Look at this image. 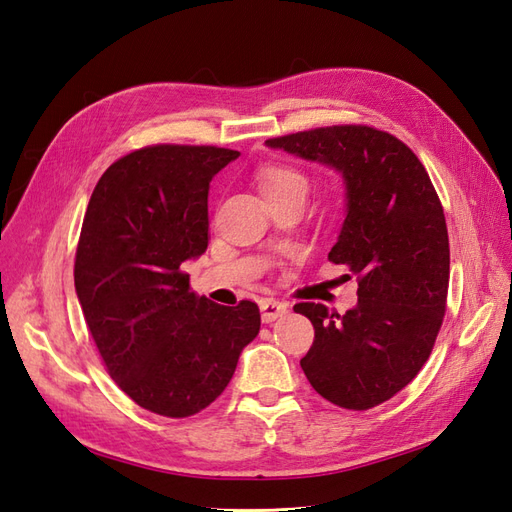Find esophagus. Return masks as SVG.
Masks as SVG:
<instances>
[{
	"instance_id": "1",
	"label": "esophagus",
	"mask_w": 512,
	"mask_h": 512,
	"mask_svg": "<svg viewBox=\"0 0 512 512\" xmlns=\"http://www.w3.org/2000/svg\"><path fill=\"white\" fill-rule=\"evenodd\" d=\"M260 312H262V322H273V320L288 314V305L282 301H275V299H262Z\"/></svg>"
}]
</instances>
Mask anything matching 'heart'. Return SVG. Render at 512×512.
<instances>
[{
  "instance_id": "1",
  "label": "heart",
  "mask_w": 512,
  "mask_h": 512,
  "mask_svg": "<svg viewBox=\"0 0 512 512\" xmlns=\"http://www.w3.org/2000/svg\"><path fill=\"white\" fill-rule=\"evenodd\" d=\"M258 188L265 198L305 196L309 181L299 168L288 164H262L256 173Z\"/></svg>"
}]
</instances>
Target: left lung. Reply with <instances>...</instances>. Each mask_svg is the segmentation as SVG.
<instances>
[{
    "mask_svg": "<svg viewBox=\"0 0 512 512\" xmlns=\"http://www.w3.org/2000/svg\"><path fill=\"white\" fill-rule=\"evenodd\" d=\"M265 145L344 179L346 220L329 260L356 277L359 301L346 314L294 305L316 331L301 367L331 404L374 408L414 380L442 327L451 252L436 188L408 145L369 126L316 128Z\"/></svg>",
    "mask_w": 512,
    "mask_h": 512,
    "instance_id": "1",
    "label": "left lung"
}]
</instances>
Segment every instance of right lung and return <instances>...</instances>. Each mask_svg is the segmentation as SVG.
Here are the masks:
<instances>
[{
    "mask_svg": "<svg viewBox=\"0 0 512 512\" xmlns=\"http://www.w3.org/2000/svg\"><path fill=\"white\" fill-rule=\"evenodd\" d=\"M237 158L211 145L143 147L108 166L89 198L76 297L108 374L149 412L205 410L260 331L256 303L196 297L181 271L209 245V183Z\"/></svg>",
    "mask_w": 512,
    "mask_h": 512,
    "instance_id": "obj_1",
    "label": "right lung"
}]
</instances>
